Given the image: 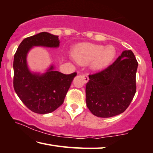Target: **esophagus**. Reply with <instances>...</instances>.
<instances>
[{
    "instance_id": "1",
    "label": "esophagus",
    "mask_w": 153,
    "mask_h": 153,
    "mask_svg": "<svg viewBox=\"0 0 153 153\" xmlns=\"http://www.w3.org/2000/svg\"><path fill=\"white\" fill-rule=\"evenodd\" d=\"M83 78H84L85 81L88 82L89 81V76H88V74H83Z\"/></svg>"
}]
</instances>
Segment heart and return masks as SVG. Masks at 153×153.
Segmentation results:
<instances>
[{
    "label": "heart",
    "instance_id": "b5f03b06",
    "mask_svg": "<svg viewBox=\"0 0 153 153\" xmlns=\"http://www.w3.org/2000/svg\"><path fill=\"white\" fill-rule=\"evenodd\" d=\"M74 55L75 59L82 64L94 59V67L100 68L105 66L114 59L116 56V50L112 46L104 48L101 45L83 44L75 49Z\"/></svg>",
    "mask_w": 153,
    "mask_h": 153
}]
</instances>
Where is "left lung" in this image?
<instances>
[{
	"mask_svg": "<svg viewBox=\"0 0 153 153\" xmlns=\"http://www.w3.org/2000/svg\"><path fill=\"white\" fill-rule=\"evenodd\" d=\"M137 66L132 51H124L111 65L89 75L86 103L92 114L110 117L127 109L136 92Z\"/></svg>",
	"mask_w": 153,
	"mask_h": 153,
	"instance_id": "1",
	"label": "left lung"
}]
</instances>
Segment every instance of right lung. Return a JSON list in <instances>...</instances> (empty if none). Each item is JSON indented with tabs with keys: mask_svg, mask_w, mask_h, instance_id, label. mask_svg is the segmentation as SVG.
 <instances>
[{
	"mask_svg": "<svg viewBox=\"0 0 153 153\" xmlns=\"http://www.w3.org/2000/svg\"><path fill=\"white\" fill-rule=\"evenodd\" d=\"M58 47L57 36L42 32L24 39L14 55L13 88L26 107L37 114L51 113L63 104L76 72L65 74L53 70L45 74H32L27 65V54L32 46Z\"/></svg>",
	"mask_w": 153,
	"mask_h": 153,
	"instance_id": "add662e5",
	"label": "right lung"
}]
</instances>
